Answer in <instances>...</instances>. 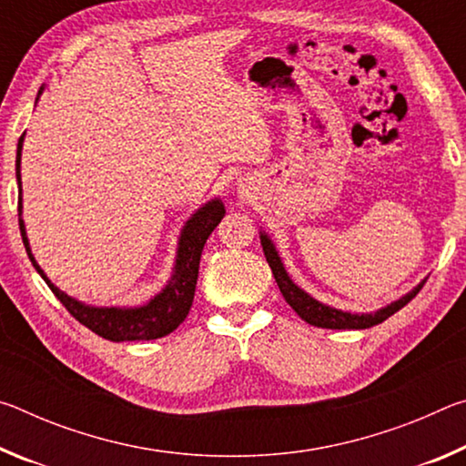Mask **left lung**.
I'll return each instance as SVG.
<instances>
[{"instance_id":"8db88e82","label":"left lung","mask_w":466,"mask_h":466,"mask_svg":"<svg viewBox=\"0 0 466 466\" xmlns=\"http://www.w3.org/2000/svg\"><path fill=\"white\" fill-rule=\"evenodd\" d=\"M261 244H263V252H265L267 263H269L271 271H273V278L279 286L281 296L286 298V302L296 310L298 317L309 322V325H312V327H320V329H370L374 325H380L382 320L392 317L394 312H399L405 304L411 302V299L417 294H420L423 283L428 281V279H423L421 283H417V286L411 291H409V294H405L403 298H399V299H394V302H390L389 306H384V309L376 310V312H366V314L343 312V310L330 309V306L319 302V299H314L312 296L306 294L304 289H299L296 283L289 279L286 267H283L278 250H275V244L271 242V238L265 232H261Z\"/></svg>"}]
</instances>
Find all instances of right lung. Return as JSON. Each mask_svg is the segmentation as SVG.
Listing matches in <instances>:
<instances>
[{
  "instance_id": "add662e5",
  "label": "right lung",
  "mask_w": 466,
  "mask_h": 466,
  "mask_svg": "<svg viewBox=\"0 0 466 466\" xmlns=\"http://www.w3.org/2000/svg\"><path fill=\"white\" fill-rule=\"evenodd\" d=\"M45 88L38 90L36 100L41 96ZM22 144H25V133L18 139V152H15V180H18V224L22 242H25L30 263L35 265L38 275L46 281V286L57 296L59 302L66 306L67 312L72 314L76 320H80L84 327H88L92 333L100 335L108 341H149V339H160L172 333L180 322L187 319L188 310H191L193 298H195V286L197 275H199V261L203 244L208 242L209 234L216 230V226L222 222L226 214L224 203L219 199H211L195 211V214L187 219L178 238L177 248V261L172 278L162 288L160 294H156L147 304L137 306V309H119V306H90L84 304L80 299L67 296L57 286H53L51 279L46 278L41 265L30 250L25 219H22V178H20V157H22Z\"/></svg>"
}]
</instances>
